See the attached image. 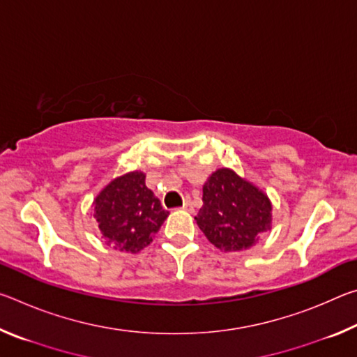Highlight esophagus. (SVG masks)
Masks as SVG:
<instances>
[{"label":"esophagus","instance_id":"34e87169","mask_svg":"<svg viewBox=\"0 0 357 357\" xmlns=\"http://www.w3.org/2000/svg\"><path fill=\"white\" fill-rule=\"evenodd\" d=\"M183 209H185V211H190V209H192V202H190V200H185V202H184V206H183Z\"/></svg>","mask_w":357,"mask_h":357}]
</instances>
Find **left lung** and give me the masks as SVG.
Listing matches in <instances>:
<instances>
[{
    "instance_id": "obj_1",
    "label": "left lung",
    "mask_w": 357,
    "mask_h": 357,
    "mask_svg": "<svg viewBox=\"0 0 357 357\" xmlns=\"http://www.w3.org/2000/svg\"><path fill=\"white\" fill-rule=\"evenodd\" d=\"M268 195L229 168H220L203 185V206L195 220L211 244L223 252L250 249L273 222Z\"/></svg>"
}]
</instances>
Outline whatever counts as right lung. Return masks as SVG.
I'll list each match as a JSON object with an SVG mask.
<instances>
[{
  "label": "right lung",
  "instance_id": "obj_1",
  "mask_svg": "<svg viewBox=\"0 0 357 357\" xmlns=\"http://www.w3.org/2000/svg\"><path fill=\"white\" fill-rule=\"evenodd\" d=\"M144 178L142 172H130L113 179L93 203L102 238L121 252L137 253L149 245L168 217Z\"/></svg>",
  "mask_w": 357,
  "mask_h": 357
}]
</instances>
